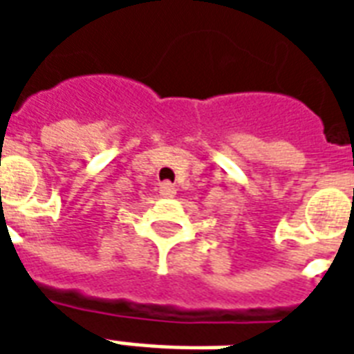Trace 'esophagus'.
I'll list each match as a JSON object with an SVG mask.
<instances>
[{
    "mask_svg": "<svg viewBox=\"0 0 354 354\" xmlns=\"http://www.w3.org/2000/svg\"><path fill=\"white\" fill-rule=\"evenodd\" d=\"M174 193H176V187L170 184V182H162L159 185V195L161 197H174Z\"/></svg>",
    "mask_w": 354,
    "mask_h": 354,
    "instance_id": "esophagus-1",
    "label": "esophagus"
}]
</instances>
